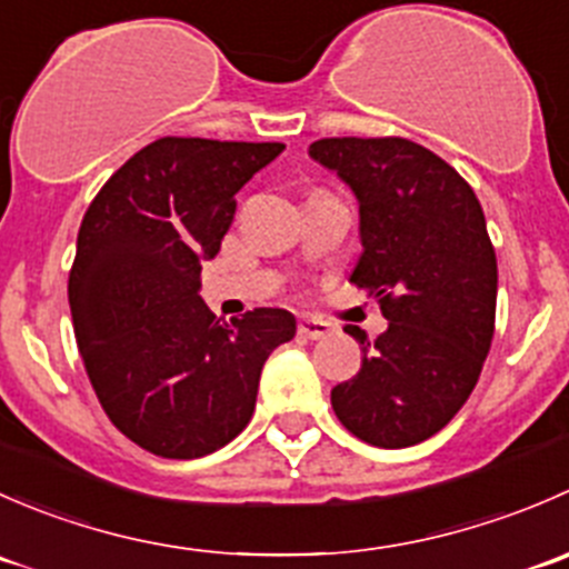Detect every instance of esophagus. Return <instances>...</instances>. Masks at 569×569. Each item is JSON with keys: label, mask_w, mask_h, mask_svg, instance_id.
<instances>
[{"label": "esophagus", "mask_w": 569, "mask_h": 569, "mask_svg": "<svg viewBox=\"0 0 569 569\" xmlns=\"http://www.w3.org/2000/svg\"><path fill=\"white\" fill-rule=\"evenodd\" d=\"M297 330H300V336L302 338H311V341H317V338H325V336H330L332 332V327L327 325V321H321V319H300V325H297Z\"/></svg>", "instance_id": "34e87169"}]
</instances>
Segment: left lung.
Here are the masks:
<instances>
[{"label":"left lung","mask_w":569,"mask_h":569,"mask_svg":"<svg viewBox=\"0 0 569 569\" xmlns=\"http://www.w3.org/2000/svg\"><path fill=\"white\" fill-rule=\"evenodd\" d=\"M308 157L352 189L360 252L352 283L380 300L371 343L347 327L363 363L332 388L338 421L380 449L432 438L468 401L496 330L498 263L468 181L401 137H330Z\"/></svg>","instance_id":"obj_1"}]
</instances>
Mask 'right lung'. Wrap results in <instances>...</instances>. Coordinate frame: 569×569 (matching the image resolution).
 Wrapping results in <instances>:
<instances>
[{
	"mask_svg": "<svg viewBox=\"0 0 569 569\" xmlns=\"http://www.w3.org/2000/svg\"><path fill=\"white\" fill-rule=\"evenodd\" d=\"M283 148L162 137L84 214L68 278L77 347L109 421L151 455L194 460L231 443L256 410L269 352L295 338L283 308L226 321L198 295L233 198Z\"/></svg>",
	"mask_w": 569,
	"mask_h": 569,
	"instance_id": "right-lung-1",
	"label": "right lung"
}]
</instances>
